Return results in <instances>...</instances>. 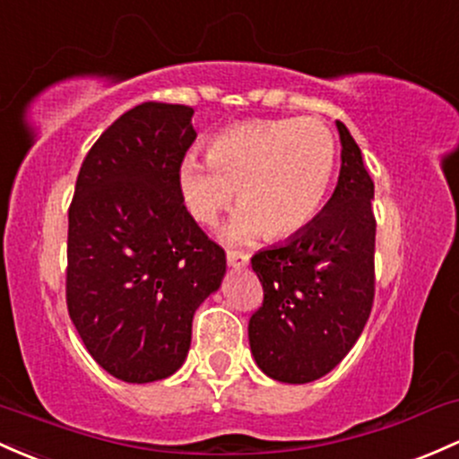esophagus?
<instances>
[{
  "label": "esophagus",
  "mask_w": 459,
  "mask_h": 459,
  "mask_svg": "<svg viewBox=\"0 0 459 459\" xmlns=\"http://www.w3.org/2000/svg\"><path fill=\"white\" fill-rule=\"evenodd\" d=\"M248 261H250V256L244 253H238V250H229V253H226V264H229V268H233V270L246 268V265H248Z\"/></svg>",
  "instance_id": "34e87169"
}]
</instances>
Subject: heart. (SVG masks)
Returning <instances> with one entry per match:
<instances>
[{
    "instance_id": "b5f03b06",
    "label": "heart",
    "mask_w": 459,
    "mask_h": 459,
    "mask_svg": "<svg viewBox=\"0 0 459 459\" xmlns=\"http://www.w3.org/2000/svg\"><path fill=\"white\" fill-rule=\"evenodd\" d=\"M335 169V139L320 119H261L224 130L209 160L185 156L178 189L195 220L213 224L235 198L241 206L221 235L244 244L265 235L285 239L318 213Z\"/></svg>"
}]
</instances>
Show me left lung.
<instances>
[{
	"label": "left lung",
	"instance_id": "obj_1",
	"mask_svg": "<svg viewBox=\"0 0 459 459\" xmlns=\"http://www.w3.org/2000/svg\"><path fill=\"white\" fill-rule=\"evenodd\" d=\"M335 126L342 168L329 203L300 233L253 256L264 305L248 322L250 351L281 384H309L333 370L375 299V183L349 128Z\"/></svg>",
	"mask_w": 459,
	"mask_h": 459
}]
</instances>
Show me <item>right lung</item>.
Masks as SVG:
<instances>
[{
    "mask_svg": "<svg viewBox=\"0 0 459 459\" xmlns=\"http://www.w3.org/2000/svg\"><path fill=\"white\" fill-rule=\"evenodd\" d=\"M194 108L143 102L93 143L69 206L67 307L95 361L126 384L168 379L226 255L191 218L178 168Z\"/></svg>",
    "mask_w": 459,
    "mask_h": 459,
    "instance_id": "obj_1",
    "label": "right lung"
}]
</instances>
